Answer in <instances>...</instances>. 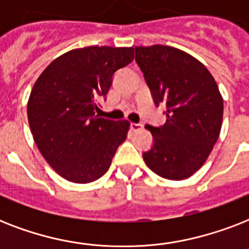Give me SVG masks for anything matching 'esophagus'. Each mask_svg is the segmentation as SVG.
Segmentation results:
<instances>
[{"label": "esophagus", "mask_w": 249, "mask_h": 249, "mask_svg": "<svg viewBox=\"0 0 249 249\" xmlns=\"http://www.w3.org/2000/svg\"><path fill=\"white\" fill-rule=\"evenodd\" d=\"M130 129H132L133 132L141 130V129H142V124H137V123H130Z\"/></svg>", "instance_id": "34e87169"}]
</instances>
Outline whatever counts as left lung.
<instances>
[{"instance_id":"1","label":"left lung","mask_w":249,"mask_h":249,"mask_svg":"<svg viewBox=\"0 0 249 249\" xmlns=\"http://www.w3.org/2000/svg\"><path fill=\"white\" fill-rule=\"evenodd\" d=\"M136 62L143 72L155 105L165 107V124L146 125L154 146L143 160L160 177L181 181L207 161L218 140L224 99L204 64L183 50L136 46Z\"/></svg>"}]
</instances>
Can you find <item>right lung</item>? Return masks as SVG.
<instances>
[{"label": "right lung", "mask_w": 249, "mask_h": 249, "mask_svg": "<svg viewBox=\"0 0 249 249\" xmlns=\"http://www.w3.org/2000/svg\"><path fill=\"white\" fill-rule=\"evenodd\" d=\"M134 58L133 48L88 46L54 59L33 85L27 115L37 148L60 177L89 183L108 170L130 123L95 115L113 73Z\"/></svg>", "instance_id": "right-lung-1"}]
</instances>
